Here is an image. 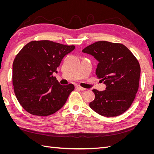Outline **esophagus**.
<instances>
[{"label":"esophagus","mask_w":154,"mask_h":154,"mask_svg":"<svg viewBox=\"0 0 154 154\" xmlns=\"http://www.w3.org/2000/svg\"><path fill=\"white\" fill-rule=\"evenodd\" d=\"M75 87H76V88H78V89L81 90V91H85V88H83V87H81L80 85H76Z\"/></svg>","instance_id":"esophagus-1"}]
</instances>
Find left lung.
<instances>
[{"instance_id": "obj_1", "label": "left lung", "mask_w": 154, "mask_h": 154, "mask_svg": "<svg viewBox=\"0 0 154 154\" xmlns=\"http://www.w3.org/2000/svg\"><path fill=\"white\" fill-rule=\"evenodd\" d=\"M82 52L99 62L96 74L106 85V89H93L95 99L89 103L96 112L115 117L127 111L139 88L141 67L137 58L125 45L99 41L87 46Z\"/></svg>"}]
</instances>
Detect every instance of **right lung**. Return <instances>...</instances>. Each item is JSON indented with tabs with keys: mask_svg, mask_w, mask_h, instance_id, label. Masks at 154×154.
Instances as JSON below:
<instances>
[{
	"mask_svg": "<svg viewBox=\"0 0 154 154\" xmlns=\"http://www.w3.org/2000/svg\"><path fill=\"white\" fill-rule=\"evenodd\" d=\"M75 48L50 40L27 44L13 63L12 81L17 99L27 112L38 116L55 113L66 103L74 86L60 85L54 72Z\"/></svg>",
	"mask_w": 154,
	"mask_h": 154,
	"instance_id": "1",
	"label": "right lung"
}]
</instances>
